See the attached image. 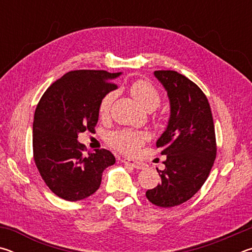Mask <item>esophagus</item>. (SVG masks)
Returning <instances> with one entry per match:
<instances>
[{"label": "esophagus", "mask_w": 252, "mask_h": 252, "mask_svg": "<svg viewBox=\"0 0 252 252\" xmlns=\"http://www.w3.org/2000/svg\"><path fill=\"white\" fill-rule=\"evenodd\" d=\"M123 163L126 164V165H130V167L134 168V169H139V170L146 168V164L142 163V162L131 160V159H123Z\"/></svg>", "instance_id": "esophagus-1"}]
</instances>
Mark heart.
<instances>
[{
  "instance_id": "1",
  "label": "heart",
  "mask_w": 252,
  "mask_h": 252,
  "mask_svg": "<svg viewBox=\"0 0 252 252\" xmlns=\"http://www.w3.org/2000/svg\"><path fill=\"white\" fill-rule=\"evenodd\" d=\"M129 91L132 96L148 110H155L160 104L161 95L155 85L149 81L138 79L129 85ZM117 93L110 91L105 93L100 101L99 114L102 119L110 116L111 108ZM148 140V134L142 131H134L130 129H121L111 132L108 136V142L112 148L125 155L133 156L140 150Z\"/></svg>"
}]
</instances>
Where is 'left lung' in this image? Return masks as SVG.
<instances>
[{"label":"left lung","mask_w":252,"mask_h":252,"mask_svg":"<svg viewBox=\"0 0 252 252\" xmlns=\"http://www.w3.org/2000/svg\"><path fill=\"white\" fill-rule=\"evenodd\" d=\"M168 92L169 125L157 141L165 169L160 185L148 190L149 201L171 208L188 201L201 189L217 156L216 132L207 96L197 84L171 70L155 71Z\"/></svg>","instance_id":"obj_1"}]
</instances>
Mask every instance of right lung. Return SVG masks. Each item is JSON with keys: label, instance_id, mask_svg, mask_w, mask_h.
Wrapping results in <instances>:
<instances>
[{"label": "right lung", "instance_id": "1", "mask_svg": "<svg viewBox=\"0 0 252 252\" xmlns=\"http://www.w3.org/2000/svg\"><path fill=\"white\" fill-rule=\"evenodd\" d=\"M104 70L70 71L48 88L33 121V158L45 185L58 197L78 201L99 189L102 173L116 163L105 149L87 152L78 134L93 131L99 104L120 75Z\"/></svg>", "mask_w": 252, "mask_h": 252}]
</instances>
